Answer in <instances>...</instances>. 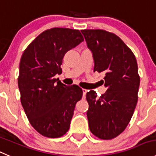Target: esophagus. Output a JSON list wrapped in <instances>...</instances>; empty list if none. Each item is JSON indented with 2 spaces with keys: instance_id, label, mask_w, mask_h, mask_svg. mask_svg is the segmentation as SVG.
<instances>
[{
  "instance_id": "34e87169",
  "label": "esophagus",
  "mask_w": 156,
  "mask_h": 156,
  "mask_svg": "<svg viewBox=\"0 0 156 156\" xmlns=\"http://www.w3.org/2000/svg\"><path fill=\"white\" fill-rule=\"evenodd\" d=\"M87 93V90H86V89H83V95L84 98H85Z\"/></svg>"
}]
</instances>
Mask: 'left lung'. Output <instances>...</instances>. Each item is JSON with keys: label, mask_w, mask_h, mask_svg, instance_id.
I'll return each mask as SVG.
<instances>
[{"label": "left lung", "mask_w": 156, "mask_h": 156, "mask_svg": "<svg viewBox=\"0 0 156 156\" xmlns=\"http://www.w3.org/2000/svg\"><path fill=\"white\" fill-rule=\"evenodd\" d=\"M93 53L94 72L103 73L107 90L99 98L87 93L89 127L99 139H112L125 130L138 101L140 77L136 57L115 34L104 30H82Z\"/></svg>", "instance_id": "1"}]
</instances>
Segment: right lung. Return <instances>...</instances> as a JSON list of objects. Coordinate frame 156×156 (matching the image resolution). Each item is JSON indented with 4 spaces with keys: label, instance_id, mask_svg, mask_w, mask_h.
I'll use <instances>...</instances> for the list:
<instances>
[{
    "label": "right lung",
    "instance_id": "add662e5",
    "mask_svg": "<svg viewBox=\"0 0 156 156\" xmlns=\"http://www.w3.org/2000/svg\"><path fill=\"white\" fill-rule=\"evenodd\" d=\"M83 41L79 30L53 27L41 33L22 54L20 102L30 125L45 137H61L69 130L83 96L79 86L64 85L54 76L62 73L65 53Z\"/></svg>",
    "mask_w": 156,
    "mask_h": 156
}]
</instances>
